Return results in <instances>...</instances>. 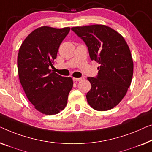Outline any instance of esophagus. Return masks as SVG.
<instances>
[{"instance_id": "34e87169", "label": "esophagus", "mask_w": 152, "mask_h": 152, "mask_svg": "<svg viewBox=\"0 0 152 152\" xmlns=\"http://www.w3.org/2000/svg\"><path fill=\"white\" fill-rule=\"evenodd\" d=\"M80 80H82V78H73L74 81H79Z\"/></svg>"}]
</instances>
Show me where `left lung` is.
I'll list each match as a JSON object with an SVG mask.
<instances>
[{"instance_id":"left-lung-1","label":"left lung","mask_w":152,"mask_h":152,"mask_svg":"<svg viewBox=\"0 0 152 152\" xmlns=\"http://www.w3.org/2000/svg\"><path fill=\"white\" fill-rule=\"evenodd\" d=\"M72 30L84 41L91 61L100 64L98 75L87 78L91 85L87 102L97 111L114 108L125 96L133 76V60L127 42L106 25L75 27Z\"/></svg>"}]
</instances>
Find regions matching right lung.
<instances>
[{
	"label": "right lung",
	"instance_id": "add662e5",
	"mask_svg": "<svg viewBox=\"0 0 152 152\" xmlns=\"http://www.w3.org/2000/svg\"><path fill=\"white\" fill-rule=\"evenodd\" d=\"M69 31L70 27H39L29 34L19 49L17 64L20 84L34 107L46 115L64 110L73 87L72 78L49 69Z\"/></svg>",
	"mask_w": 152,
	"mask_h": 152
}]
</instances>
